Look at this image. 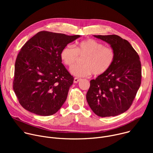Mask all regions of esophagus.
<instances>
[{
  "label": "esophagus",
  "mask_w": 153,
  "mask_h": 153,
  "mask_svg": "<svg viewBox=\"0 0 153 153\" xmlns=\"http://www.w3.org/2000/svg\"><path fill=\"white\" fill-rule=\"evenodd\" d=\"M80 79H79L77 77H75L74 79V83H78L80 81Z\"/></svg>",
  "instance_id": "esophagus-1"
}]
</instances>
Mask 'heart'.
<instances>
[{"instance_id": "obj_1", "label": "heart", "mask_w": 153, "mask_h": 153, "mask_svg": "<svg viewBox=\"0 0 153 153\" xmlns=\"http://www.w3.org/2000/svg\"><path fill=\"white\" fill-rule=\"evenodd\" d=\"M114 50L105 47L102 43L94 39L82 41L75 47L72 45L65 46L60 53L63 63L71 67L78 57L83 58L82 65H75L70 69L72 74L77 77H88L91 74L100 76L106 73L115 60Z\"/></svg>"}]
</instances>
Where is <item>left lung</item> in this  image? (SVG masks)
<instances>
[{"label":"left lung","mask_w":153,"mask_h":153,"mask_svg":"<svg viewBox=\"0 0 153 153\" xmlns=\"http://www.w3.org/2000/svg\"><path fill=\"white\" fill-rule=\"evenodd\" d=\"M94 36L108 43L116 57L110 70L90 81L86 100L99 116H117L131 106L140 86V58L130 43L117 35Z\"/></svg>","instance_id":"1"}]
</instances>
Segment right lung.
<instances>
[{"label":"right lung","instance_id":"obj_1","mask_svg":"<svg viewBox=\"0 0 153 153\" xmlns=\"http://www.w3.org/2000/svg\"><path fill=\"white\" fill-rule=\"evenodd\" d=\"M80 36L42 31L22 47L15 62L13 86L25 110L46 116L62 107L74 77L62 64L60 53Z\"/></svg>","mask_w":153,"mask_h":153}]
</instances>
